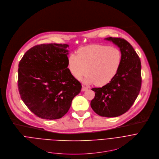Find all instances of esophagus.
Instances as JSON below:
<instances>
[{
    "instance_id": "1",
    "label": "esophagus",
    "mask_w": 159,
    "mask_h": 159,
    "mask_svg": "<svg viewBox=\"0 0 159 159\" xmlns=\"http://www.w3.org/2000/svg\"><path fill=\"white\" fill-rule=\"evenodd\" d=\"M88 89V88L87 87H86V86H82V88H81V91H86V90H87Z\"/></svg>"
}]
</instances>
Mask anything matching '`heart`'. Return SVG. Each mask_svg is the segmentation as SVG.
<instances>
[{
  "label": "heart",
  "instance_id": "obj_1",
  "mask_svg": "<svg viewBox=\"0 0 159 159\" xmlns=\"http://www.w3.org/2000/svg\"><path fill=\"white\" fill-rule=\"evenodd\" d=\"M121 52L116 48L105 45H91L80 48L78 55L71 53L68 57V68L76 79L87 71L83 79L87 84L102 86L116 75L121 62Z\"/></svg>",
  "mask_w": 159,
  "mask_h": 159
}]
</instances>
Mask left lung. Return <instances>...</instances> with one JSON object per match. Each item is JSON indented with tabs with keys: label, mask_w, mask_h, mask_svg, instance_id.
I'll return each instance as SVG.
<instances>
[{
	"label": "left lung",
	"mask_w": 159,
	"mask_h": 159,
	"mask_svg": "<svg viewBox=\"0 0 159 159\" xmlns=\"http://www.w3.org/2000/svg\"><path fill=\"white\" fill-rule=\"evenodd\" d=\"M121 52L119 70L115 78L102 88H93L95 97L91 102L93 111L100 116L116 117L127 111L135 102L142 84L140 59L132 45L121 38H107Z\"/></svg>",
	"instance_id": "left-lung-1"
}]
</instances>
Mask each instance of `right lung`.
Here are the masks:
<instances>
[{"label": "right lung", "instance_id": "add662e5", "mask_svg": "<svg viewBox=\"0 0 159 159\" xmlns=\"http://www.w3.org/2000/svg\"><path fill=\"white\" fill-rule=\"evenodd\" d=\"M68 47L61 44L38 45L29 49L19 62L21 99L39 118H62L81 91V83L68 68Z\"/></svg>", "mask_w": 159, "mask_h": 159}]
</instances>
